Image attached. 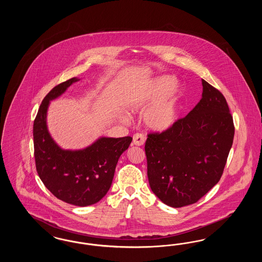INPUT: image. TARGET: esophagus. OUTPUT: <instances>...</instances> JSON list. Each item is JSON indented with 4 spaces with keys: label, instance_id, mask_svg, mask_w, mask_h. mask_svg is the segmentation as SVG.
I'll use <instances>...</instances> for the list:
<instances>
[{
    "label": "esophagus",
    "instance_id": "1",
    "mask_svg": "<svg viewBox=\"0 0 262 262\" xmlns=\"http://www.w3.org/2000/svg\"><path fill=\"white\" fill-rule=\"evenodd\" d=\"M133 141H134V144L137 145V146H141L144 144L145 142V136L143 134H136L134 137H133Z\"/></svg>",
    "mask_w": 262,
    "mask_h": 262
}]
</instances>
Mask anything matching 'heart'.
I'll use <instances>...</instances> for the list:
<instances>
[{
  "mask_svg": "<svg viewBox=\"0 0 262 262\" xmlns=\"http://www.w3.org/2000/svg\"><path fill=\"white\" fill-rule=\"evenodd\" d=\"M182 90L171 76H161L140 88L127 100L132 111L142 110L145 125L155 132H165L177 122Z\"/></svg>",
  "mask_w": 262,
  "mask_h": 262,
  "instance_id": "1",
  "label": "heart"
}]
</instances>
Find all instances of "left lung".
I'll return each instance as SVG.
<instances>
[{
	"mask_svg": "<svg viewBox=\"0 0 262 262\" xmlns=\"http://www.w3.org/2000/svg\"><path fill=\"white\" fill-rule=\"evenodd\" d=\"M202 98L185 118L145 142L150 187L163 203L198 202L221 179L235 126L224 95L202 79Z\"/></svg>",
	"mask_w": 262,
	"mask_h": 262,
	"instance_id": "left-lung-1",
	"label": "left lung"
}]
</instances>
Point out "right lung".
Segmentation results:
<instances>
[{
  "mask_svg": "<svg viewBox=\"0 0 262 262\" xmlns=\"http://www.w3.org/2000/svg\"><path fill=\"white\" fill-rule=\"evenodd\" d=\"M77 80L73 77L56 85L42 101L33 124L34 158L39 178L57 199L88 206L108 192L118 160L133 137H101L88 148L77 151L61 149L55 143L46 125L50 100L60 96Z\"/></svg>",
  "mask_w": 262,
  "mask_h": 262,
  "instance_id": "1",
  "label": "right lung"
}]
</instances>
